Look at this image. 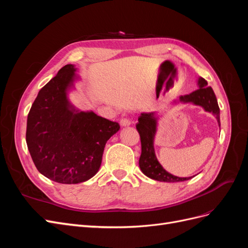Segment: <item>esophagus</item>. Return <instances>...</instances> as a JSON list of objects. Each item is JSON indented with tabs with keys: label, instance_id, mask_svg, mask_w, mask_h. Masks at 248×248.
I'll return each mask as SVG.
<instances>
[{
	"label": "esophagus",
	"instance_id": "1",
	"mask_svg": "<svg viewBox=\"0 0 248 248\" xmlns=\"http://www.w3.org/2000/svg\"><path fill=\"white\" fill-rule=\"evenodd\" d=\"M131 124V120L127 119V118H122L120 120V125L121 126H129Z\"/></svg>",
	"mask_w": 248,
	"mask_h": 248
}]
</instances>
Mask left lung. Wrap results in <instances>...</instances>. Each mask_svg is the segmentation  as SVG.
<instances>
[{"instance_id": "left-lung-1", "label": "left lung", "mask_w": 248, "mask_h": 248, "mask_svg": "<svg viewBox=\"0 0 248 248\" xmlns=\"http://www.w3.org/2000/svg\"><path fill=\"white\" fill-rule=\"evenodd\" d=\"M198 85L199 89L196 91L184 96H180V101L184 103L191 102L196 106H201L206 111L212 112L220 126L219 107L212 88L208 87L207 80L202 78H199ZM156 126L157 118L154 116V112H142L139 117L137 129L140 133L141 145V154L139 161L141 171L147 177L161 182H182L189 180L190 177L180 178L170 174L157 160L154 151Z\"/></svg>"}]
</instances>
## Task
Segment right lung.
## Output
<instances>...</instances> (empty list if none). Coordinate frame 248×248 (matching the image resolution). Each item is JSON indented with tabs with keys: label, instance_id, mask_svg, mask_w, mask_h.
I'll return each mask as SVG.
<instances>
[{
	"label": "right lung",
	"instance_id": "1",
	"mask_svg": "<svg viewBox=\"0 0 248 248\" xmlns=\"http://www.w3.org/2000/svg\"><path fill=\"white\" fill-rule=\"evenodd\" d=\"M76 71L71 64L59 70L39 91L27 121L26 140L35 167L62 184L91 179L100 168L107 141L120 129L117 122L71 106L67 91Z\"/></svg>",
	"mask_w": 248,
	"mask_h": 248
}]
</instances>
